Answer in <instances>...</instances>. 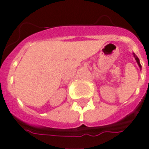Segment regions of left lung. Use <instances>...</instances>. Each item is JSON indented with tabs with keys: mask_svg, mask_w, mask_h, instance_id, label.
<instances>
[{
	"mask_svg": "<svg viewBox=\"0 0 149 149\" xmlns=\"http://www.w3.org/2000/svg\"><path fill=\"white\" fill-rule=\"evenodd\" d=\"M134 58H135V60H136L137 63L139 64V67H140V68H141V64H140V61H139V58H138V57H137V56H136V55H135V54H134Z\"/></svg>",
	"mask_w": 149,
	"mask_h": 149,
	"instance_id": "8db88e82",
	"label": "left lung"
}]
</instances>
